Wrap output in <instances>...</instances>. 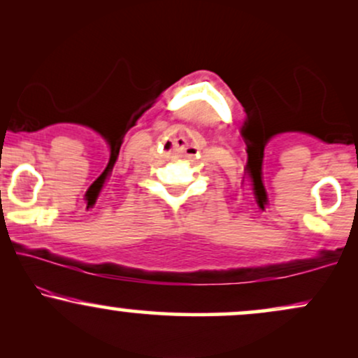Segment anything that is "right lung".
Segmentation results:
<instances>
[{"label":"right lung","mask_w":358,"mask_h":358,"mask_svg":"<svg viewBox=\"0 0 358 358\" xmlns=\"http://www.w3.org/2000/svg\"><path fill=\"white\" fill-rule=\"evenodd\" d=\"M0 193H1V192H0Z\"/></svg>","instance_id":"add662e5"}]
</instances>
